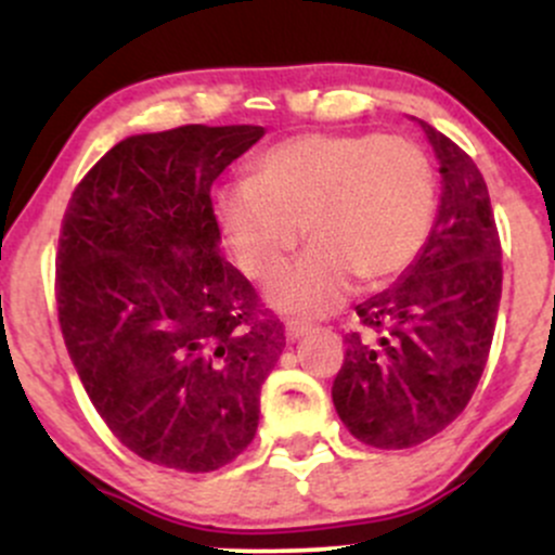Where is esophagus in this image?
Here are the masks:
<instances>
[{
    "instance_id": "esophagus-1",
    "label": "esophagus",
    "mask_w": 555,
    "mask_h": 555,
    "mask_svg": "<svg viewBox=\"0 0 555 555\" xmlns=\"http://www.w3.org/2000/svg\"><path fill=\"white\" fill-rule=\"evenodd\" d=\"M308 331H310V326L305 321H286V326H284V334H286V339H289V341L302 339Z\"/></svg>"
}]
</instances>
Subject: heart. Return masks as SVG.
Masks as SVG:
<instances>
[{"label": "heart", "mask_w": 555, "mask_h": 555, "mask_svg": "<svg viewBox=\"0 0 555 555\" xmlns=\"http://www.w3.org/2000/svg\"><path fill=\"white\" fill-rule=\"evenodd\" d=\"M221 232L240 269L271 282L302 237L308 253L271 286L284 313L326 315L365 286L397 279L428 245L438 177L428 151L378 132H310L282 140L216 201Z\"/></svg>", "instance_id": "b5f03b06"}]
</instances>
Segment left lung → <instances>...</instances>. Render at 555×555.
<instances>
[{
	"instance_id": "8db88e82",
	"label": "left lung",
	"mask_w": 555,
	"mask_h": 555,
	"mask_svg": "<svg viewBox=\"0 0 555 555\" xmlns=\"http://www.w3.org/2000/svg\"><path fill=\"white\" fill-rule=\"evenodd\" d=\"M443 193L433 234L404 279L360 302V331L331 397L354 438L410 449L441 433L473 399L501 302V240L473 156L428 122Z\"/></svg>"
}]
</instances>
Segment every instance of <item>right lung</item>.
<instances>
[{
  "label": "right lung",
  "instance_id": "right-lung-1",
  "mask_svg": "<svg viewBox=\"0 0 555 555\" xmlns=\"http://www.w3.org/2000/svg\"><path fill=\"white\" fill-rule=\"evenodd\" d=\"M263 127L184 125L106 151L67 203L56 310L69 360L119 443L211 473L258 430L284 326L219 250L211 184Z\"/></svg>",
  "mask_w": 555,
  "mask_h": 555
}]
</instances>
